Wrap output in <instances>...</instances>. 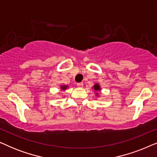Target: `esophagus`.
Here are the masks:
<instances>
[{
	"label": "esophagus",
	"instance_id": "34e87169",
	"mask_svg": "<svg viewBox=\"0 0 157 157\" xmlns=\"http://www.w3.org/2000/svg\"><path fill=\"white\" fill-rule=\"evenodd\" d=\"M77 86H78V88H83V83H77Z\"/></svg>",
	"mask_w": 157,
	"mask_h": 157
}]
</instances>
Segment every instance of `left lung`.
<instances>
[{
    "label": "left lung",
    "mask_w": 157,
    "mask_h": 157,
    "mask_svg": "<svg viewBox=\"0 0 157 157\" xmlns=\"http://www.w3.org/2000/svg\"><path fill=\"white\" fill-rule=\"evenodd\" d=\"M92 89H94V91H95V94H96V96H99V95H98V94L97 93L98 91H100L101 90V86H100V85L98 84V83H96L95 84H94V86H93V87H92Z\"/></svg>",
    "instance_id": "1"
}]
</instances>
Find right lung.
<instances>
[{"mask_svg": "<svg viewBox=\"0 0 157 157\" xmlns=\"http://www.w3.org/2000/svg\"><path fill=\"white\" fill-rule=\"evenodd\" d=\"M68 85H61V86H60V89H61V91H66V90L68 89Z\"/></svg>", "mask_w": 157, "mask_h": 157, "instance_id": "obj_1", "label": "right lung"}]
</instances>
